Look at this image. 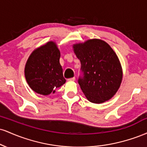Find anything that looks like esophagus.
Segmentation results:
<instances>
[{
	"mask_svg": "<svg viewBox=\"0 0 147 147\" xmlns=\"http://www.w3.org/2000/svg\"><path fill=\"white\" fill-rule=\"evenodd\" d=\"M68 80H69V81H75V77H72V78L68 79Z\"/></svg>",
	"mask_w": 147,
	"mask_h": 147,
	"instance_id": "esophagus-1",
	"label": "esophagus"
}]
</instances>
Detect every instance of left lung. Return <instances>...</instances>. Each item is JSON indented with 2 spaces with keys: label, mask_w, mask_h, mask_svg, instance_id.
Instances as JSON below:
<instances>
[{
  "label": "left lung",
  "mask_w": 147,
  "mask_h": 147,
  "mask_svg": "<svg viewBox=\"0 0 147 147\" xmlns=\"http://www.w3.org/2000/svg\"><path fill=\"white\" fill-rule=\"evenodd\" d=\"M73 48L81 62L78 83L86 98L95 104L110 99L122 79L120 63L113 49L99 39L88 40Z\"/></svg>",
  "instance_id": "8db88e82"
}]
</instances>
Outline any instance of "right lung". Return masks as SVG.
<instances>
[{"instance_id": "right-lung-1", "label": "right lung", "mask_w": 147, "mask_h": 147, "mask_svg": "<svg viewBox=\"0 0 147 147\" xmlns=\"http://www.w3.org/2000/svg\"><path fill=\"white\" fill-rule=\"evenodd\" d=\"M60 57L59 50L52 41L32 53L25 65V76L34 92L48 95L65 84Z\"/></svg>"}]
</instances>
